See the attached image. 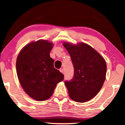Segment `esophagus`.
I'll return each instance as SVG.
<instances>
[{
    "instance_id": "34e87169",
    "label": "esophagus",
    "mask_w": 125,
    "mask_h": 125,
    "mask_svg": "<svg viewBox=\"0 0 125 125\" xmlns=\"http://www.w3.org/2000/svg\"><path fill=\"white\" fill-rule=\"evenodd\" d=\"M60 72L61 73H64V70H63L62 68H61V69H60Z\"/></svg>"
}]
</instances>
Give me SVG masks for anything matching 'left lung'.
<instances>
[{"instance_id": "8db88e82", "label": "left lung", "mask_w": 125, "mask_h": 125, "mask_svg": "<svg viewBox=\"0 0 125 125\" xmlns=\"http://www.w3.org/2000/svg\"><path fill=\"white\" fill-rule=\"evenodd\" d=\"M63 45L71 56L74 67V76L65 81L69 97L78 102L92 100L100 92L106 78L105 59L88 44L80 42Z\"/></svg>"}]
</instances>
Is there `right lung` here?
Instances as JSON below:
<instances>
[{
    "mask_svg": "<svg viewBox=\"0 0 125 125\" xmlns=\"http://www.w3.org/2000/svg\"><path fill=\"white\" fill-rule=\"evenodd\" d=\"M52 42L40 40L25 45L18 54L16 72L25 93L42 101L50 98L56 85L64 80V75L54 68L50 57Z\"/></svg>",
    "mask_w": 125,
    "mask_h": 125,
    "instance_id": "right-lung-1",
    "label": "right lung"
}]
</instances>
